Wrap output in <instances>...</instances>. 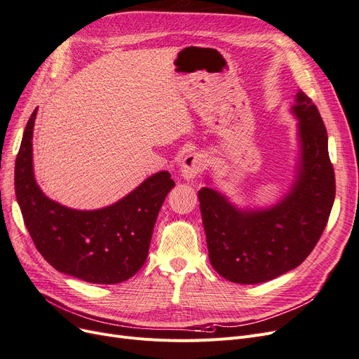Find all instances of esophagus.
I'll return each mask as SVG.
<instances>
[{"label": "esophagus", "mask_w": 359, "mask_h": 359, "mask_svg": "<svg viewBox=\"0 0 359 359\" xmlns=\"http://www.w3.org/2000/svg\"><path fill=\"white\" fill-rule=\"evenodd\" d=\"M206 168V157L202 153H189L182 159L181 163V177L187 181H191L202 174Z\"/></svg>", "instance_id": "esophagus-1"}]
</instances>
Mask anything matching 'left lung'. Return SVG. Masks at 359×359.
<instances>
[{
  "instance_id": "1",
  "label": "left lung",
  "mask_w": 359,
  "mask_h": 359,
  "mask_svg": "<svg viewBox=\"0 0 359 359\" xmlns=\"http://www.w3.org/2000/svg\"><path fill=\"white\" fill-rule=\"evenodd\" d=\"M299 157L290 190L268 208H238L210 187L198 190L209 261L225 280L257 284L302 264L317 245L332 212L336 181L321 114L297 91Z\"/></svg>"
}]
</instances>
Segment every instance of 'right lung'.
I'll return each instance as SVG.
<instances>
[{
	"label": "right lung",
	"mask_w": 359,
	"mask_h": 359,
	"mask_svg": "<svg viewBox=\"0 0 359 359\" xmlns=\"http://www.w3.org/2000/svg\"><path fill=\"white\" fill-rule=\"evenodd\" d=\"M38 109L25 128L14 168V189L38 252L57 271L94 284H116L144 265L154 222L175 187L166 170L153 174L116 203L95 210L48 198L34 175L32 137Z\"/></svg>",
	"instance_id": "obj_1"
}]
</instances>
